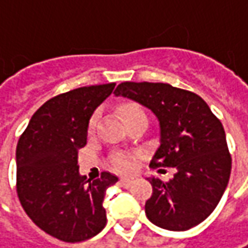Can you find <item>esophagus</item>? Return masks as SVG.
Masks as SVG:
<instances>
[{
	"label": "esophagus",
	"mask_w": 248,
	"mask_h": 248,
	"mask_svg": "<svg viewBox=\"0 0 248 248\" xmlns=\"http://www.w3.org/2000/svg\"><path fill=\"white\" fill-rule=\"evenodd\" d=\"M133 179L132 178H122L121 179V185L124 186V187H130L132 185H133Z\"/></svg>",
	"instance_id": "obj_1"
}]
</instances>
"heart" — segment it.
<instances>
[{
	"instance_id": "obj_1",
	"label": "heart",
	"mask_w": 248,
	"mask_h": 248,
	"mask_svg": "<svg viewBox=\"0 0 248 248\" xmlns=\"http://www.w3.org/2000/svg\"><path fill=\"white\" fill-rule=\"evenodd\" d=\"M119 112H121V116L124 119V122H127L129 119L135 118V116H139V115H145L144 111L141 109V107L139 104L136 103H124L119 107ZM98 116H100V112L95 111L93 113L90 121H89V124H87V132L89 135H93L95 132V127H97V124H98ZM112 165L118 170L121 172H127L133 168V159L132 156L127 155V154H124V153H118L112 156Z\"/></svg>"
}]
</instances>
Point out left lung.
I'll use <instances>...</instances> for the list:
<instances>
[{
	"mask_svg": "<svg viewBox=\"0 0 248 248\" xmlns=\"http://www.w3.org/2000/svg\"><path fill=\"white\" fill-rule=\"evenodd\" d=\"M113 94L153 111L159 122V147L150 167L176 169L168 182L148 178L153 196L145 201L147 218L175 232L205 221L231 176L232 158L221 121L196 93L167 83L124 81Z\"/></svg>",
	"mask_w": 248,
	"mask_h": 248,
	"instance_id": "1",
	"label": "left lung"
}]
</instances>
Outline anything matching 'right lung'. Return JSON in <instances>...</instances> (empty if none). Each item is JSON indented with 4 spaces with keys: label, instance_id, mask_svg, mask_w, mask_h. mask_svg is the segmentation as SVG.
Returning a JSON list of instances; mask_svg holds the SVG:
<instances>
[{
    "label": "right lung",
    "instance_id": "obj_1",
    "mask_svg": "<svg viewBox=\"0 0 248 248\" xmlns=\"http://www.w3.org/2000/svg\"><path fill=\"white\" fill-rule=\"evenodd\" d=\"M115 83L79 87L52 97L31 116L16 147V191L29 218L62 242L78 243L107 225L105 191L118 178L80 176L78 150L87 143V124Z\"/></svg>",
    "mask_w": 248,
    "mask_h": 248
}]
</instances>
